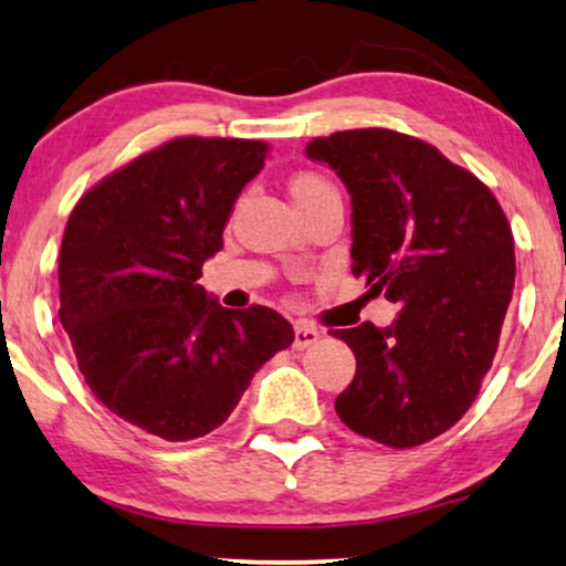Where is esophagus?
I'll list each match as a JSON object with an SVG mask.
<instances>
[{"label": "esophagus", "mask_w": 566, "mask_h": 566, "mask_svg": "<svg viewBox=\"0 0 566 566\" xmlns=\"http://www.w3.org/2000/svg\"><path fill=\"white\" fill-rule=\"evenodd\" d=\"M319 337L322 332L306 322H296V327H293V347H296V350H306V347L314 345Z\"/></svg>", "instance_id": "esophagus-1"}]
</instances>
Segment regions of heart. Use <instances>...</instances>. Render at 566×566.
I'll list each match as a JSON object with an SVG mask.
<instances>
[{
	"mask_svg": "<svg viewBox=\"0 0 566 566\" xmlns=\"http://www.w3.org/2000/svg\"><path fill=\"white\" fill-rule=\"evenodd\" d=\"M289 190H291L293 203L301 206V203H306V200H312L314 196H319V192H327V190H335V188H332V185L324 180V177L304 172V175L293 177Z\"/></svg>",
	"mask_w": 566,
	"mask_h": 566,
	"instance_id": "b5f03b06",
	"label": "heart"
}]
</instances>
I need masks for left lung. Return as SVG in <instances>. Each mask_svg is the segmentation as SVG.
Masks as SVG:
<instances>
[{
    "instance_id": "8db88e82",
    "label": "left lung",
    "mask_w": 566,
    "mask_h": 566,
    "mask_svg": "<svg viewBox=\"0 0 566 566\" xmlns=\"http://www.w3.org/2000/svg\"><path fill=\"white\" fill-rule=\"evenodd\" d=\"M353 200V275L399 304L391 327L332 329L355 353L335 399L347 428L389 448L438 438L492 368L515 285L513 231L486 185L436 146L389 128L314 138Z\"/></svg>"
}]
</instances>
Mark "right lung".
<instances>
[{
	"label": "right lung",
	"mask_w": 566,
	"mask_h": 566,
	"mask_svg": "<svg viewBox=\"0 0 566 566\" xmlns=\"http://www.w3.org/2000/svg\"><path fill=\"white\" fill-rule=\"evenodd\" d=\"M268 149L175 138L99 180L69 216L59 319L92 394L149 436H208L262 363L293 343L273 308H223L198 285Z\"/></svg>",
	"instance_id": "add662e5"
}]
</instances>
